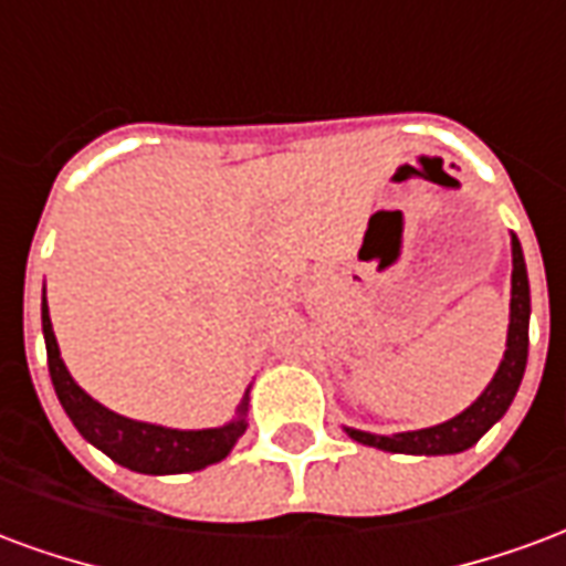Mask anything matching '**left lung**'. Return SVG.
Returning a JSON list of instances; mask_svg holds the SVG:
<instances>
[{"label": "left lung", "mask_w": 566, "mask_h": 566, "mask_svg": "<svg viewBox=\"0 0 566 566\" xmlns=\"http://www.w3.org/2000/svg\"><path fill=\"white\" fill-rule=\"evenodd\" d=\"M527 318H531V287H527V270L518 239L512 235V303H510V336H506V355L494 373V379L485 394L475 400L461 416L451 418L446 424L424 427L412 433H394V437H376L364 430H348V437L364 446L381 451H400V454H454L470 449L488 427L503 418L510 409L512 397L518 391L527 364Z\"/></svg>", "instance_id": "left-lung-1"}]
</instances>
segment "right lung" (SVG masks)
<instances>
[{
	"label": "right lung",
	"instance_id": "1",
	"mask_svg": "<svg viewBox=\"0 0 566 566\" xmlns=\"http://www.w3.org/2000/svg\"><path fill=\"white\" fill-rule=\"evenodd\" d=\"M42 331L44 345H48L51 381H54V391L66 409V416L78 427L81 437L105 451L120 467L150 475L190 473V470H202L209 463L223 461L235 446V439L245 433L242 418L223 427H211V430H169V427L117 416L112 409L96 403L93 397H87L72 381L66 364L60 357V348H56L48 303H42ZM242 412H245V403H242Z\"/></svg>",
	"mask_w": 566,
	"mask_h": 566
}]
</instances>
